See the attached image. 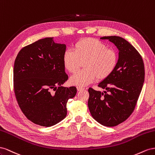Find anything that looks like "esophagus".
<instances>
[{
	"label": "esophagus",
	"instance_id": "obj_1",
	"mask_svg": "<svg viewBox=\"0 0 155 155\" xmlns=\"http://www.w3.org/2000/svg\"><path fill=\"white\" fill-rule=\"evenodd\" d=\"M77 89L78 91H82V90H84V88H83V87H82L77 86Z\"/></svg>",
	"mask_w": 155,
	"mask_h": 155
}]
</instances>
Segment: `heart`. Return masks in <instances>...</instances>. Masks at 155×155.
<instances>
[{
	"label": "heart",
	"instance_id": "heart-1",
	"mask_svg": "<svg viewBox=\"0 0 155 155\" xmlns=\"http://www.w3.org/2000/svg\"><path fill=\"white\" fill-rule=\"evenodd\" d=\"M83 68L71 77V85L84 87L97 80H103L114 71L117 63V54L101 41L85 38L74 45L73 51H65L63 64L69 72H76L83 62Z\"/></svg>",
	"mask_w": 155,
	"mask_h": 155
}]
</instances>
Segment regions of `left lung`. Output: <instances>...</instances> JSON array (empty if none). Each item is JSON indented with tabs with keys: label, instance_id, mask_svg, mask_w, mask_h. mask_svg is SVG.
<instances>
[{
	"label": "left lung",
	"instance_id": "1",
	"mask_svg": "<svg viewBox=\"0 0 155 155\" xmlns=\"http://www.w3.org/2000/svg\"><path fill=\"white\" fill-rule=\"evenodd\" d=\"M119 51L116 67L98 86L103 92L90 87L88 108L91 116L100 124L114 127L125 121L134 110L145 78L143 61L139 52L124 38L104 36Z\"/></svg>",
	"mask_w": 155,
	"mask_h": 155
}]
</instances>
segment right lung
<instances>
[{"mask_svg":"<svg viewBox=\"0 0 155 155\" xmlns=\"http://www.w3.org/2000/svg\"><path fill=\"white\" fill-rule=\"evenodd\" d=\"M65 49V44L45 38L23 47L16 57L15 97L25 116L35 124L51 127L61 121L67 116L68 100L77 94L76 87L61 86L68 79L63 64Z\"/></svg>","mask_w":155,"mask_h":155,"instance_id":"right-lung-1","label":"right lung"}]
</instances>
